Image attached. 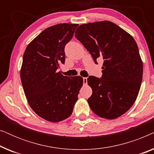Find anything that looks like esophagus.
I'll return each mask as SVG.
<instances>
[{"label":"esophagus","instance_id":"34e87169","mask_svg":"<svg viewBox=\"0 0 154 154\" xmlns=\"http://www.w3.org/2000/svg\"><path fill=\"white\" fill-rule=\"evenodd\" d=\"M87 83H88L87 78H83V84L84 85H86Z\"/></svg>","mask_w":154,"mask_h":154}]
</instances>
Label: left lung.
<instances>
[{"label":"left lung","instance_id":"obj_1","mask_svg":"<svg viewBox=\"0 0 154 154\" xmlns=\"http://www.w3.org/2000/svg\"><path fill=\"white\" fill-rule=\"evenodd\" d=\"M75 37L94 60L103 59L102 76L90 75L92 94L88 102L101 118L115 119L135 102L142 81L143 64L137 43L114 23L102 21L80 25Z\"/></svg>","mask_w":154,"mask_h":154}]
</instances>
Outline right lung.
<instances>
[{"mask_svg":"<svg viewBox=\"0 0 154 154\" xmlns=\"http://www.w3.org/2000/svg\"><path fill=\"white\" fill-rule=\"evenodd\" d=\"M78 26L64 23L48 27L23 55L20 78L27 102L38 116L52 123L71 115L83 83L80 75L69 78L57 70L64 64V47Z\"/></svg>","mask_w":154,"mask_h":154,"instance_id":"obj_1","label":"right lung"}]
</instances>
